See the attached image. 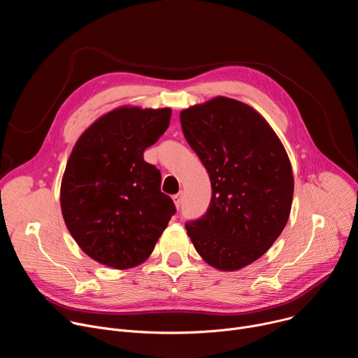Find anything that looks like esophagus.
Here are the masks:
<instances>
[{"label":"esophagus","mask_w":358,"mask_h":358,"mask_svg":"<svg viewBox=\"0 0 358 358\" xmlns=\"http://www.w3.org/2000/svg\"><path fill=\"white\" fill-rule=\"evenodd\" d=\"M173 201H174V206H176L177 208H180V206H181V201H182V194L180 192V194L173 195Z\"/></svg>","instance_id":"34e87169"}]
</instances>
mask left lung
I'll list each match as a JSON object with an SVG mask.
<instances>
[{
	"label": "left lung",
	"mask_w": 358,
	"mask_h": 358,
	"mask_svg": "<svg viewBox=\"0 0 358 358\" xmlns=\"http://www.w3.org/2000/svg\"><path fill=\"white\" fill-rule=\"evenodd\" d=\"M180 120L213 185L208 211L185 225L187 234L208 265L239 271L286 227L294 189L289 156L265 117L231 97L189 106Z\"/></svg>",
	"instance_id": "obj_1"
}]
</instances>
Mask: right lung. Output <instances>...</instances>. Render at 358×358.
<instances>
[{
    "instance_id": "right-lung-1",
    "label": "right lung",
    "mask_w": 358,
    "mask_h": 358,
    "mask_svg": "<svg viewBox=\"0 0 358 358\" xmlns=\"http://www.w3.org/2000/svg\"><path fill=\"white\" fill-rule=\"evenodd\" d=\"M171 109L119 106L78 138L61 182L65 225L93 261L119 271L145 262L176 213L160 171L143 152L170 124Z\"/></svg>"
}]
</instances>
